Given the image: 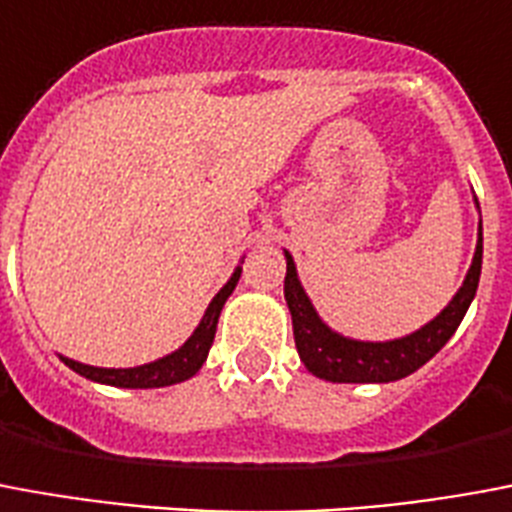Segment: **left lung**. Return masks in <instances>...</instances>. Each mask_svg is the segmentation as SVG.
I'll use <instances>...</instances> for the list:
<instances>
[{
  "instance_id": "obj_1",
  "label": "left lung",
  "mask_w": 512,
  "mask_h": 512,
  "mask_svg": "<svg viewBox=\"0 0 512 512\" xmlns=\"http://www.w3.org/2000/svg\"><path fill=\"white\" fill-rule=\"evenodd\" d=\"M285 257V301L290 314H293L295 347H298V355H301L306 369L314 377L328 382H393L418 372L423 363L431 361L448 344V339L464 320L480 282L483 227H480L478 246H475V257H472L467 279H464L461 290L453 295V301L420 331L410 333L404 339H393V342H355V339H344L339 333H333L317 317L309 295L304 293V287L298 282L290 252H285Z\"/></svg>"
}]
</instances>
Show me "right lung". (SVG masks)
<instances>
[{
  "instance_id": "1",
  "label": "right lung",
  "mask_w": 512,
  "mask_h": 512,
  "mask_svg": "<svg viewBox=\"0 0 512 512\" xmlns=\"http://www.w3.org/2000/svg\"><path fill=\"white\" fill-rule=\"evenodd\" d=\"M238 276H241V268H236V274L230 276V282L214 295V301L208 304L203 320L195 328V333L184 342V347L170 352V355H165L160 361L143 363V366H135V369H97V366H86V363L70 361V358H62V361L73 372L86 377V380L102 382V385H116V388H165V385H176V382L189 380L206 363L208 350L214 344V333H217L219 312H222V306L230 298V293L236 290Z\"/></svg>"
}]
</instances>
